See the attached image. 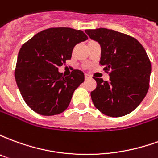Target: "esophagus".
Returning <instances> with one entry per match:
<instances>
[{"label": "esophagus", "instance_id": "esophagus-1", "mask_svg": "<svg viewBox=\"0 0 158 158\" xmlns=\"http://www.w3.org/2000/svg\"><path fill=\"white\" fill-rule=\"evenodd\" d=\"M85 79H91V76L89 75V74H85Z\"/></svg>", "mask_w": 158, "mask_h": 158}]
</instances>
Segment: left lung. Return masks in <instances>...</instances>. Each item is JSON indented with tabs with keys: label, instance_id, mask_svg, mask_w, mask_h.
Returning a JSON list of instances; mask_svg holds the SVG:
<instances>
[{
	"label": "left lung",
	"instance_id": "obj_1",
	"mask_svg": "<svg viewBox=\"0 0 158 158\" xmlns=\"http://www.w3.org/2000/svg\"><path fill=\"white\" fill-rule=\"evenodd\" d=\"M101 45L100 64L110 71L109 81L93 77L96 88L90 93L94 105L109 117L129 114L139 106L149 89L152 65L146 50L131 36L112 29H86Z\"/></svg>",
	"mask_w": 158,
	"mask_h": 158
}]
</instances>
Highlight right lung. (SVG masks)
<instances>
[{
	"label": "right lung",
	"mask_w": 158,
	"mask_h": 158,
	"mask_svg": "<svg viewBox=\"0 0 158 158\" xmlns=\"http://www.w3.org/2000/svg\"><path fill=\"white\" fill-rule=\"evenodd\" d=\"M88 37L82 30L51 28L36 34L20 48L15 79L26 104L35 113L53 116L64 112L73 94L85 81L82 71L67 77L58 68L71 59L73 47Z\"/></svg>",
	"instance_id": "right-lung-1"
}]
</instances>
